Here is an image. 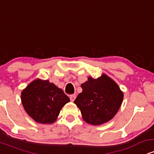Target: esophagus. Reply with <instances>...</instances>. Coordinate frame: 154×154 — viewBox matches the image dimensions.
I'll return each mask as SVG.
<instances>
[{"instance_id":"1","label":"esophagus","mask_w":154,"mask_h":154,"mask_svg":"<svg viewBox=\"0 0 154 154\" xmlns=\"http://www.w3.org/2000/svg\"><path fill=\"white\" fill-rule=\"evenodd\" d=\"M70 100H71V101H74V100H75V98H76V95H70Z\"/></svg>"}]
</instances>
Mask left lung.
Wrapping results in <instances>:
<instances>
[{
    "label": "left lung",
    "instance_id": "obj_1",
    "mask_svg": "<svg viewBox=\"0 0 154 154\" xmlns=\"http://www.w3.org/2000/svg\"><path fill=\"white\" fill-rule=\"evenodd\" d=\"M82 92L74 103L80 109L82 119L93 125L107 122L116 115L123 100V92L112 79L103 74L101 77L81 85Z\"/></svg>",
    "mask_w": 154,
    "mask_h": 154
}]
</instances>
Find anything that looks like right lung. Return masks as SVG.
Listing matches in <instances>:
<instances>
[{
    "instance_id": "right-lung-1",
    "label": "right lung",
    "mask_w": 154,
    "mask_h": 154,
    "mask_svg": "<svg viewBox=\"0 0 154 154\" xmlns=\"http://www.w3.org/2000/svg\"><path fill=\"white\" fill-rule=\"evenodd\" d=\"M26 112L36 122L52 124L69 98L54 83L36 79L29 83L21 95Z\"/></svg>"
}]
</instances>
